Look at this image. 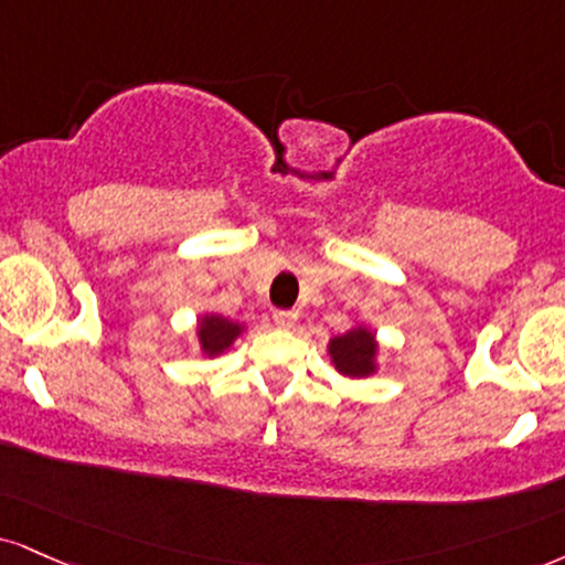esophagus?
I'll return each mask as SVG.
<instances>
[{"mask_svg":"<svg viewBox=\"0 0 565 565\" xmlns=\"http://www.w3.org/2000/svg\"><path fill=\"white\" fill-rule=\"evenodd\" d=\"M297 321V312L295 310H276L274 312V323L278 326V329H291Z\"/></svg>","mask_w":565,"mask_h":565,"instance_id":"obj_1","label":"esophagus"}]
</instances>
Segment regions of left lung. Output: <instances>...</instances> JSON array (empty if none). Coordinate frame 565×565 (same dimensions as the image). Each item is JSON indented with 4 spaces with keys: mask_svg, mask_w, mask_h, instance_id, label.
Returning a JSON list of instances; mask_svg holds the SVG:
<instances>
[{
    "mask_svg": "<svg viewBox=\"0 0 565 565\" xmlns=\"http://www.w3.org/2000/svg\"><path fill=\"white\" fill-rule=\"evenodd\" d=\"M326 352L334 371L344 379H371L379 373L382 344H379L376 331H371L365 323H355L344 334L331 337Z\"/></svg>",
    "mask_w": 565,
    "mask_h": 565,
    "instance_id": "8db88e82",
    "label": "left lung"
}]
</instances>
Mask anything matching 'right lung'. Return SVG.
<instances>
[{
    "mask_svg": "<svg viewBox=\"0 0 565 565\" xmlns=\"http://www.w3.org/2000/svg\"><path fill=\"white\" fill-rule=\"evenodd\" d=\"M247 326L234 321V318L221 316V312H202L196 318V344H200L202 358H217L223 352L234 348V342L239 339Z\"/></svg>",
    "mask_w": 565,
    "mask_h": 565,
    "instance_id": "obj_1",
    "label": "right lung"
}]
</instances>
